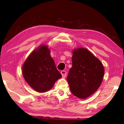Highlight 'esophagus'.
<instances>
[{"instance_id":"1","label":"esophagus","mask_w":124,"mask_h":124,"mask_svg":"<svg viewBox=\"0 0 124 124\" xmlns=\"http://www.w3.org/2000/svg\"><path fill=\"white\" fill-rule=\"evenodd\" d=\"M61 74H62V76L63 78H65L66 77L67 72H66V71H65V70H62V71H61Z\"/></svg>"}]
</instances>
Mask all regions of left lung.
I'll list each match as a JSON object with an SVG mask.
<instances>
[{
    "mask_svg": "<svg viewBox=\"0 0 124 124\" xmlns=\"http://www.w3.org/2000/svg\"><path fill=\"white\" fill-rule=\"evenodd\" d=\"M72 67L67 80L76 97L85 99L95 93L101 84L104 70L100 61L85 48L73 51Z\"/></svg>",
    "mask_w": 124,
    "mask_h": 124,
    "instance_id": "8db88e82",
    "label": "left lung"
}]
</instances>
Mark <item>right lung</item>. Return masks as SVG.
<instances>
[{
	"label": "right lung",
	"mask_w": 124,
	"mask_h": 124,
	"mask_svg": "<svg viewBox=\"0 0 124 124\" xmlns=\"http://www.w3.org/2000/svg\"><path fill=\"white\" fill-rule=\"evenodd\" d=\"M22 74L30 86L38 92L53 87L62 75L56 67L46 45H41L29 54L22 67Z\"/></svg>",
	"instance_id": "1"
}]
</instances>
